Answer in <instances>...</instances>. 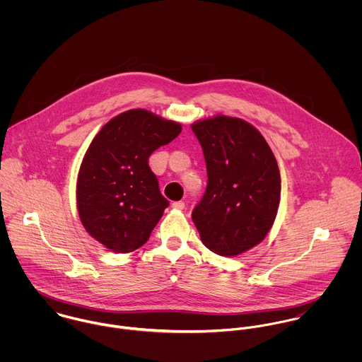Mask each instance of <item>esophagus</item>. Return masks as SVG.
Returning a JSON list of instances; mask_svg holds the SVG:
<instances>
[{"mask_svg": "<svg viewBox=\"0 0 362 362\" xmlns=\"http://www.w3.org/2000/svg\"><path fill=\"white\" fill-rule=\"evenodd\" d=\"M173 207H174V209H177V210H182V209L185 207V204H184L182 201H180V202H174V204H173Z\"/></svg>", "mask_w": 362, "mask_h": 362, "instance_id": "obj_1", "label": "esophagus"}]
</instances>
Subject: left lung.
<instances>
[{
  "instance_id": "1",
  "label": "left lung",
  "mask_w": 362,
  "mask_h": 362,
  "mask_svg": "<svg viewBox=\"0 0 362 362\" xmlns=\"http://www.w3.org/2000/svg\"><path fill=\"white\" fill-rule=\"evenodd\" d=\"M206 160V192L192 211L204 245L237 257L260 244L280 204V171L270 146L250 122L214 115L191 125Z\"/></svg>"
}]
</instances>
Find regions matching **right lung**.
Segmentation results:
<instances>
[{"label": "right lung", "mask_w": 362, "mask_h": 362, "mask_svg": "<svg viewBox=\"0 0 362 362\" xmlns=\"http://www.w3.org/2000/svg\"><path fill=\"white\" fill-rule=\"evenodd\" d=\"M180 122L144 108L111 118L93 138L79 167L76 207L85 230L105 248H141L168 206L149 156L181 132Z\"/></svg>", "instance_id": "right-lung-1"}]
</instances>
